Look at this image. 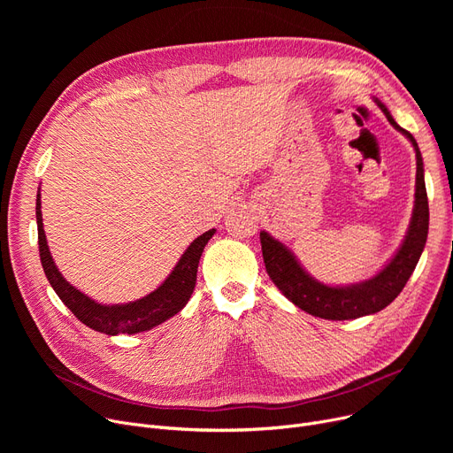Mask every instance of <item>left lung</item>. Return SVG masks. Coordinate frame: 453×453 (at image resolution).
I'll use <instances>...</instances> for the list:
<instances>
[{
  "instance_id": "1",
  "label": "left lung",
  "mask_w": 453,
  "mask_h": 453,
  "mask_svg": "<svg viewBox=\"0 0 453 453\" xmlns=\"http://www.w3.org/2000/svg\"><path fill=\"white\" fill-rule=\"evenodd\" d=\"M378 108L384 111L388 121L413 145L417 157V180H415V203L410 227L402 244L388 263L372 277L350 284H325L308 273L296 253L284 246L268 231H260V244L270 279L282 296L292 301L301 311L316 318L343 321L376 314L395 301V297L406 287L418 258L424 251L427 227H430V207L424 183V163L415 137L396 125L388 106L374 97Z\"/></svg>"
}]
</instances>
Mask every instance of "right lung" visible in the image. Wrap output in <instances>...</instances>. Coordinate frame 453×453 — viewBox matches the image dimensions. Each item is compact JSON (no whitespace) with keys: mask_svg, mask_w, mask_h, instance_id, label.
Returning <instances> with one entry per match:
<instances>
[{"mask_svg":"<svg viewBox=\"0 0 453 453\" xmlns=\"http://www.w3.org/2000/svg\"><path fill=\"white\" fill-rule=\"evenodd\" d=\"M42 195L38 190L36 195V224H38V250L43 273L50 280L57 296L62 303L81 319L86 326L103 332L108 336L117 334H137V332L150 330L163 321L176 316L181 308L188 303L193 296L198 263L205 244L212 239L217 229H209L202 233L198 239L188 244L183 251L173 272L166 275V279L159 287L150 292L149 296L130 301V303H117V304H103L99 301L91 299L73 284L65 280V277L58 272L55 258L47 246L45 231H43V219H42Z\"/></svg>","mask_w":453,"mask_h":453,"instance_id":"1","label":"right lung"}]
</instances>
